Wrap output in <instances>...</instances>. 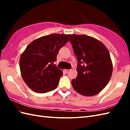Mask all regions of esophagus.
Wrapping results in <instances>:
<instances>
[{
  "label": "esophagus",
  "mask_w": 130,
  "mask_h": 130,
  "mask_svg": "<svg viewBox=\"0 0 130 130\" xmlns=\"http://www.w3.org/2000/svg\"><path fill=\"white\" fill-rule=\"evenodd\" d=\"M70 71V70H69V69H65V70H64L65 72L67 73H68Z\"/></svg>",
  "instance_id": "1"
}]
</instances>
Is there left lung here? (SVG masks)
Here are the masks:
<instances>
[{"mask_svg":"<svg viewBox=\"0 0 130 130\" xmlns=\"http://www.w3.org/2000/svg\"><path fill=\"white\" fill-rule=\"evenodd\" d=\"M69 41L78 59V75L71 80L73 88L83 95L97 94L112 76L113 65L108 50L100 41L87 35H72Z\"/></svg>","mask_w":130,"mask_h":130,"instance_id":"1","label":"left lung"}]
</instances>
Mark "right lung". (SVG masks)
Listing matches in <instances>:
<instances>
[{
  "mask_svg": "<svg viewBox=\"0 0 130 130\" xmlns=\"http://www.w3.org/2000/svg\"><path fill=\"white\" fill-rule=\"evenodd\" d=\"M70 36L54 34L37 38L22 54L19 61L21 75L33 91L45 93L57 88L63 73L54 62Z\"/></svg>",
  "mask_w": 130,
  "mask_h": 130,
  "instance_id": "right-lung-1",
  "label": "right lung"
}]
</instances>
